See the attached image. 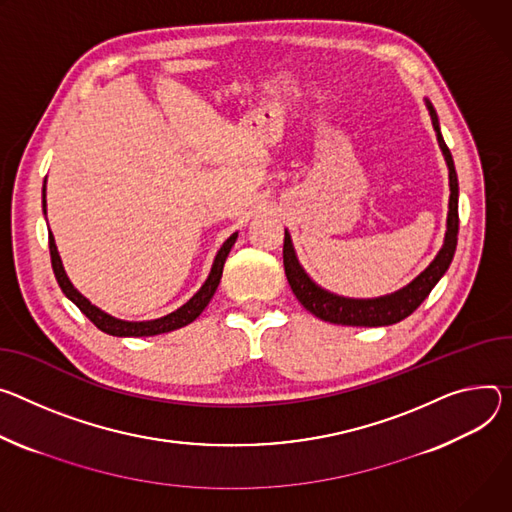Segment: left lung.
Returning a JSON list of instances; mask_svg holds the SVG:
<instances>
[{"label": "left lung", "instance_id": "left-lung-1", "mask_svg": "<svg viewBox=\"0 0 512 512\" xmlns=\"http://www.w3.org/2000/svg\"><path fill=\"white\" fill-rule=\"evenodd\" d=\"M433 128L437 132V141L439 147L445 155L447 167H449V214H447V232H445V245L435 257V261L416 277L414 282H410L406 288H402L396 294L376 298V300H353V298H341L331 292H324L318 288L302 265L296 259L292 239L286 232L284 239V269L286 277L292 286V292L300 300V304L318 316L324 322H333V324H345V327H388V324L400 322L406 316H410L418 306L423 304V300L431 294L435 284L441 280V275L447 271L455 247H457V232H459V214H457V173L455 165L449 153V147L445 145L441 130H439V120L435 114V108L431 102H427Z\"/></svg>", "mask_w": 512, "mask_h": 512}]
</instances>
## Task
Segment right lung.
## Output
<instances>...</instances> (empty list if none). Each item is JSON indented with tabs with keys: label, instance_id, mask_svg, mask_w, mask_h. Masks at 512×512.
<instances>
[{
	"label": "right lung",
	"instance_id": "add662e5",
	"mask_svg": "<svg viewBox=\"0 0 512 512\" xmlns=\"http://www.w3.org/2000/svg\"><path fill=\"white\" fill-rule=\"evenodd\" d=\"M46 185V181H44ZM46 194H44V188H42V208H44V214H46ZM237 241V232L235 235H230L224 245L220 247L216 259H214V265H212V271L208 275L206 284L200 288V292L190 300L185 302L181 308H177L175 312L163 316V318H157V320H147V322H128V320H118L106 312H102L100 308H96L94 304H91L85 296H81L73 284L69 282V277L63 269V263H61V257H59V251H57V245H55V237L53 232H49V249H51V263H53V271H55V277L57 282L63 290V294L91 320L96 324V327L112 337H153V335H163V333H171L175 329H181L185 327V324L194 322L202 310L208 306V302L212 300L218 284H220V277H222V267H224V261L232 249V245H235Z\"/></svg>",
	"mask_w": 512,
	"mask_h": 512
}]
</instances>
